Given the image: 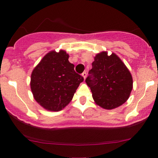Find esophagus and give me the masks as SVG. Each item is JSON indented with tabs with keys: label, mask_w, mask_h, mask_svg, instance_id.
Masks as SVG:
<instances>
[{
	"label": "esophagus",
	"mask_w": 158,
	"mask_h": 158,
	"mask_svg": "<svg viewBox=\"0 0 158 158\" xmlns=\"http://www.w3.org/2000/svg\"><path fill=\"white\" fill-rule=\"evenodd\" d=\"M81 76H82V77H84V79H86V77H87V73L85 71L83 72V73H81Z\"/></svg>",
	"instance_id": "1"
}]
</instances>
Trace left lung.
Instances as JSON below:
<instances>
[{
	"label": "left lung",
	"mask_w": 158,
	"mask_h": 158,
	"mask_svg": "<svg viewBox=\"0 0 158 158\" xmlns=\"http://www.w3.org/2000/svg\"><path fill=\"white\" fill-rule=\"evenodd\" d=\"M86 78L96 104L105 109H114L122 106L129 98L133 79L122 60L112 53L101 52L94 57L92 69Z\"/></svg>",
	"instance_id": "left-lung-1"
}]
</instances>
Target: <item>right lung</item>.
Wrapping results in <instances>:
<instances>
[{
	"label": "right lung",
	"mask_w": 158,
	"mask_h": 158,
	"mask_svg": "<svg viewBox=\"0 0 158 158\" xmlns=\"http://www.w3.org/2000/svg\"><path fill=\"white\" fill-rule=\"evenodd\" d=\"M64 50L46 54L32 70L30 88L34 99L50 111H59L68 106L84 78L74 70Z\"/></svg>",
	"instance_id": "1"
}]
</instances>
